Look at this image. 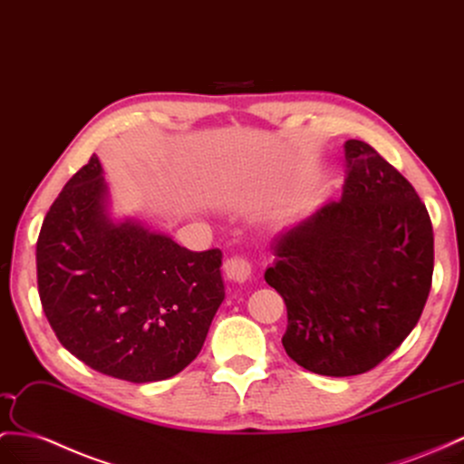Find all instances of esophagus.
Segmentation results:
<instances>
[{"label": "esophagus", "instance_id": "obj_1", "mask_svg": "<svg viewBox=\"0 0 464 464\" xmlns=\"http://www.w3.org/2000/svg\"><path fill=\"white\" fill-rule=\"evenodd\" d=\"M225 276L231 282L237 284H245L248 278H251V265H248V260L241 258V256H231L225 260Z\"/></svg>", "mask_w": 464, "mask_h": 464}]
</instances>
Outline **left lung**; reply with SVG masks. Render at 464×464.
I'll return each instance as SVG.
<instances>
[{"instance_id":"1","label":"left lung","mask_w":464,"mask_h":464,"mask_svg":"<svg viewBox=\"0 0 464 464\" xmlns=\"http://www.w3.org/2000/svg\"><path fill=\"white\" fill-rule=\"evenodd\" d=\"M339 201L272 239L265 280L286 304L282 345L305 371L354 376L420 322L433 275V227L413 186L366 142L345 145Z\"/></svg>"}]
</instances>
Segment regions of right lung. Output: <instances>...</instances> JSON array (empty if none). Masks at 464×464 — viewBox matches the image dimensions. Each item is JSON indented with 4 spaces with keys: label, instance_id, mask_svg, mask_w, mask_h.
Returning <instances> with one entry per match:
<instances>
[{
    "label": "right lung",
    "instance_id": "add662e5",
    "mask_svg": "<svg viewBox=\"0 0 464 464\" xmlns=\"http://www.w3.org/2000/svg\"><path fill=\"white\" fill-rule=\"evenodd\" d=\"M221 251L115 218L100 159L70 178L43 221L37 282L66 351L127 382L166 380L204 347L225 300Z\"/></svg>",
    "mask_w": 464,
    "mask_h": 464
}]
</instances>
